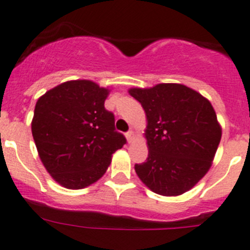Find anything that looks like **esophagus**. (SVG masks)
<instances>
[{"mask_svg": "<svg viewBox=\"0 0 250 250\" xmlns=\"http://www.w3.org/2000/svg\"><path fill=\"white\" fill-rule=\"evenodd\" d=\"M126 138H127L128 142H132L133 138H135V133H133L132 130H130V131H127V132H126Z\"/></svg>", "mask_w": 250, "mask_h": 250, "instance_id": "1", "label": "esophagus"}]
</instances>
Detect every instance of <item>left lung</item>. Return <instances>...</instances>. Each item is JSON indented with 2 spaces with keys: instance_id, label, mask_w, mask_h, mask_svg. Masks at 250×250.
Here are the masks:
<instances>
[{
  "instance_id": "obj_1",
  "label": "left lung",
  "mask_w": 250,
  "mask_h": 250,
  "mask_svg": "<svg viewBox=\"0 0 250 250\" xmlns=\"http://www.w3.org/2000/svg\"><path fill=\"white\" fill-rule=\"evenodd\" d=\"M147 115L148 158L136 174L154 193L179 196L191 189L211 167L221 127L210 102L180 83L131 88Z\"/></svg>"
}]
</instances>
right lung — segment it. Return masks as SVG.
I'll use <instances>...</instances> for the list:
<instances>
[{
    "mask_svg": "<svg viewBox=\"0 0 250 250\" xmlns=\"http://www.w3.org/2000/svg\"><path fill=\"white\" fill-rule=\"evenodd\" d=\"M107 88L74 80L47 91L35 105L31 131L42 164L65 188L80 189L100 180L112 154L126 143L104 108Z\"/></svg>",
    "mask_w": 250,
    "mask_h": 250,
    "instance_id": "1",
    "label": "right lung"
}]
</instances>
